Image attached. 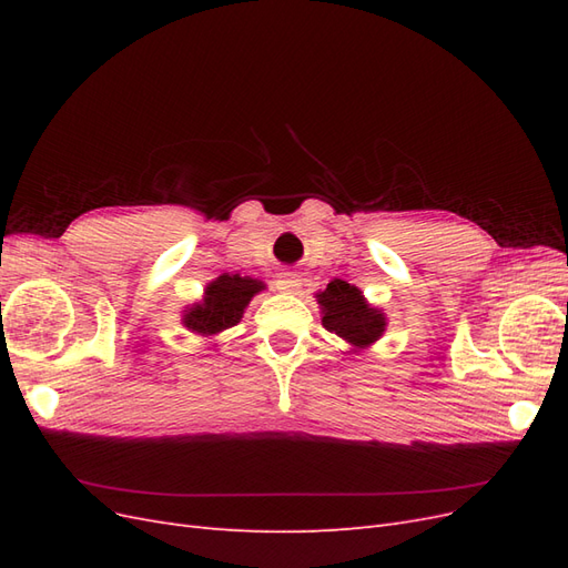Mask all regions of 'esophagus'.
<instances>
[{"mask_svg":"<svg viewBox=\"0 0 568 568\" xmlns=\"http://www.w3.org/2000/svg\"><path fill=\"white\" fill-rule=\"evenodd\" d=\"M277 288L284 291V294H298L301 277H298V274H294V272H280Z\"/></svg>","mask_w":568,"mask_h":568,"instance_id":"esophagus-1","label":"esophagus"}]
</instances>
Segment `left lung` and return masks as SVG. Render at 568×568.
Returning <instances> with one entry per match:
<instances>
[{
  "label": "left lung",
  "instance_id": "8db88e82",
  "mask_svg": "<svg viewBox=\"0 0 568 568\" xmlns=\"http://www.w3.org/2000/svg\"><path fill=\"white\" fill-rule=\"evenodd\" d=\"M315 298L320 303L324 329L346 341L353 353L367 351L384 336L388 326L386 313L372 305L357 286L332 280L324 291H317Z\"/></svg>",
  "mask_w": 568,
  "mask_h": 568
}]
</instances>
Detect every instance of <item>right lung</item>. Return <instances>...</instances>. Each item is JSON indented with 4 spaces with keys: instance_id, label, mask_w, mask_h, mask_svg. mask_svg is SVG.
Here are the masks:
<instances>
[{
    "instance_id": "obj_1",
    "label": "right lung",
    "mask_w": 568,
    "mask_h": 568,
    "mask_svg": "<svg viewBox=\"0 0 568 568\" xmlns=\"http://www.w3.org/2000/svg\"><path fill=\"white\" fill-rule=\"evenodd\" d=\"M265 291V284L242 274H220L203 288V298L186 305L182 324L192 334L213 338L242 322L246 307L255 294Z\"/></svg>"
}]
</instances>
